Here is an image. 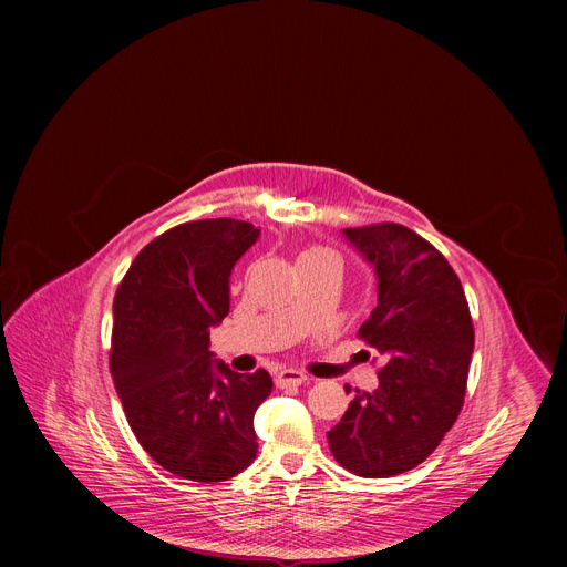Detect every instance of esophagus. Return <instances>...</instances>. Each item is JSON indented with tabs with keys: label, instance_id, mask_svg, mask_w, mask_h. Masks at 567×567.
<instances>
[{
	"label": "esophagus",
	"instance_id": "esophagus-1",
	"mask_svg": "<svg viewBox=\"0 0 567 567\" xmlns=\"http://www.w3.org/2000/svg\"><path fill=\"white\" fill-rule=\"evenodd\" d=\"M306 379L308 377L303 372H299V370H282L276 377V385H278V389H296V385L306 383Z\"/></svg>",
	"mask_w": 567,
	"mask_h": 567
}]
</instances>
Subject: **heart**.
<instances>
[{
	"mask_svg": "<svg viewBox=\"0 0 567 567\" xmlns=\"http://www.w3.org/2000/svg\"><path fill=\"white\" fill-rule=\"evenodd\" d=\"M321 261H333V264H338L336 255H333L329 248L317 246V244L303 248L301 255H299V266H310V264H321Z\"/></svg>",
	"mask_w": 567,
	"mask_h": 567,
	"instance_id": "1",
	"label": "heart"
}]
</instances>
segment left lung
I'll list each match as a JSON object with an SVG mask.
<instances>
[{"label":"left lung","mask_w":567,"mask_h":567,"mask_svg":"<svg viewBox=\"0 0 567 567\" xmlns=\"http://www.w3.org/2000/svg\"><path fill=\"white\" fill-rule=\"evenodd\" d=\"M377 271V308L359 338L383 365L329 432L340 466L389 478L423 464L464 406L473 321L462 282L430 241L398 223L344 229ZM347 393H351L347 389Z\"/></svg>","instance_id":"obj_1"}]
</instances>
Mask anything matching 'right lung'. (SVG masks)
Masks as SVG:
<instances>
[{
    "mask_svg": "<svg viewBox=\"0 0 567 567\" xmlns=\"http://www.w3.org/2000/svg\"><path fill=\"white\" fill-rule=\"evenodd\" d=\"M257 236L234 218L176 225L137 252L114 293V389L142 449L178 478L220 483L257 455L252 419L271 374H236L208 351L231 268Z\"/></svg>",
    "mask_w": 567,
    "mask_h": 567,
    "instance_id": "right-lung-1",
    "label": "right lung"
}]
</instances>
